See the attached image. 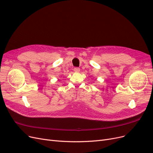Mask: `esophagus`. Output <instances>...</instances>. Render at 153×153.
Returning <instances> with one entry per match:
<instances>
[{
    "mask_svg": "<svg viewBox=\"0 0 153 153\" xmlns=\"http://www.w3.org/2000/svg\"><path fill=\"white\" fill-rule=\"evenodd\" d=\"M74 71H75V72H79V71H80V68H77V67L75 68H74Z\"/></svg>",
    "mask_w": 153,
    "mask_h": 153,
    "instance_id": "obj_1",
    "label": "esophagus"
}]
</instances>
